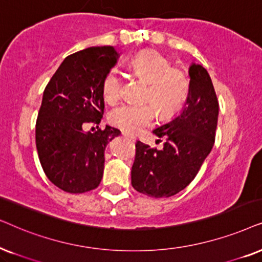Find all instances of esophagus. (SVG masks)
I'll return each instance as SVG.
<instances>
[{
  "label": "esophagus",
  "instance_id": "34e87169",
  "mask_svg": "<svg viewBox=\"0 0 262 262\" xmlns=\"http://www.w3.org/2000/svg\"><path fill=\"white\" fill-rule=\"evenodd\" d=\"M123 137H124L125 139H128V140H130V141H135V138L132 137V135L127 134V133H123Z\"/></svg>",
  "mask_w": 262,
  "mask_h": 262
}]
</instances>
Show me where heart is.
<instances>
[{
  "label": "heart",
  "mask_w": 262,
  "mask_h": 262,
  "mask_svg": "<svg viewBox=\"0 0 262 262\" xmlns=\"http://www.w3.org/2000/svg\"><path fill=\"white\" fill-rule=\"evenodd\" d=\"M130 68L147 82L144 100L148 103L123 104L110 111L109 122L124 133L137 134L152 123L156 110L160 117L177 113L188 97L189 81L182 69L172 67L171 60L156 50L139 52L132 58ZM102 92L109 104L121 98L122 80L116 72L111 71L105 75Z\"/></svg>",
  "instance_id": "b5f03b06"
}]
</instances>
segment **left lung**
<instances>
[{"label": "left lung", "instance_id": "left-lung-1", "mask_svg": "<svg viewBox=\"0 0 262 262\" xmlns=\"http://www.w3.org/2000/svg\"><path fill=\"white\" fill-rule=\"evenodd\" d=\"M189 92L183 111L153 130L165 138L157 149L138 141L132 166V186L151 198H169L184 189L198 175L215 140L219 103L206 69L189 68Z\"/></svg>", "mask_w": 262, "mask_h": 262}]
</instances>
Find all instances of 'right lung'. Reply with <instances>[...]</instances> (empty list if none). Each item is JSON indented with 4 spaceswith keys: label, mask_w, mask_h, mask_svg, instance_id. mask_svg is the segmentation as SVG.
Returning a JSON list of instances; mask_svg holds the SVG:
<instances>
[{
    "label": "right lung",
    "mask_w": 262,
    "mask_h": 262,
    "mask_svg": "<svg viewBox=\"0 0 262 262\" xmlns=\"http://www.w3.org/2000/svg\"><path fill=\"white\" fill-rule=\"evenodd\" d=\"M114 47H92L64 58L43 93L36 122V145L45 175L56 187L81 194L99 186L104 151L120 130L106 125L95 133L104 114L103 80L117 63Z\"/></svg>",
    "instance_id": "obj_1"
}]
</instances>
